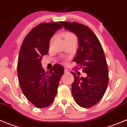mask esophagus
I'll use <instances>...</instances> for the list:
<instances>
[{"label":"esophagus","mask_w":127,"mask_h":127,"mask_svg":"<svg viewBox=\"0 0 127 127\" xmlns=\"http://www.w3.org/2000/svg\"><path fill=\"white\" fill-rule=\"evenodd\" d=\"M64 72H65V73H68V70H67V68H65V69H64Z\"/></svg>","instance_id":"esophagus-1"}]
</instances>
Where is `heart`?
Instances as JSON below:
<instances>
[{"label": "heart", "mask_w": 127, "mask_h": 127, "mask_svg": "<svg viewBox=\"0 0 127 127\" xmlns=\"http://www.w3.org/2000/svg\"><path fill=\"white\" fill-rule=\"evenodd\" d=\"M63 37L64 38V40H77L76 36L70 32H64L63 33Z\"/></svg>", "instance_id": "1"}]
</instances>
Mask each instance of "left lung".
<instances>
[{
    "mask_svg": "<svg viewBox=\"0 0 127 127\" xmlns=\"http://www.w3.org/2000/svg\"><path fill=\"white\" fill-rule=\"evenodd\" d=\"M65 29L78 38L77 56L73 59L87 73L86 77H74L72 85V95L76 103L84 108L95 105L103 97L108 84L107 60L100 41L88 27L76 22H60Z\"/></svg>",
    "mask_w": 127,
    "mask_h": 127,
    "instance_id": "1",
    "label": "left lung"
}]
</instances>
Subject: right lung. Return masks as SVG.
<instances>
[{
	"label": "right lung",
	"mask_w": 127,
	"mask_h": 127,
	"mask_svg": "<svg viewBox=\"0 0 127 127\" xmlns=\"http://www.w3.org/2000/svg\"><path fill=\"white\" fill-rule=\"evenodd\" d=\"M62 26L59 22L43 23L35 27L27 35L19 52L17 75L25 97L36 107L44 108L54 101L64 68L54 65L45 72L41 60L49 52V43L55 32Z\"/></svg>",
	"instance_id": "1"
}]
</instances>
